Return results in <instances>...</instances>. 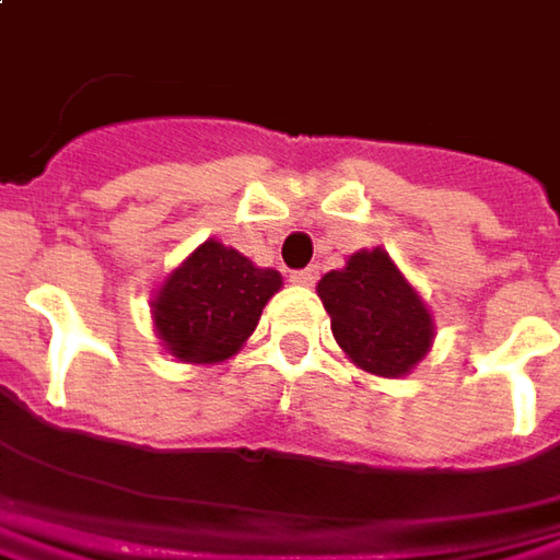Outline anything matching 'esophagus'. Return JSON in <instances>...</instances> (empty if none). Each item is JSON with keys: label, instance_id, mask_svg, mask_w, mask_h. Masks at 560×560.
<instances>
[{"label": "esophagus", "instance_id": "obj_1", "mask_svg": "<svg viewBox=\"0 0 560 560\" xmlns=\"http://www.w3.org/2000/svg\"><path fill=\"white\" fill-rule=\"evenodd\" d=\"M318 279V269H300V272H291V281L294 284H303V288H313Z\"/></svg>", "mask_w": 560, "mask_h": 560}]
</instances>
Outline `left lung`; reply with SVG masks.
Segmentation results:
<instances>
[{
  "label": "left lung",
  "instance_id": "obj_1",
  "mask_svg": "<svg viewBox=\"0 0 560 560\" xmlns=\"http://www.w3.org/2000/svg\"><path fill=\"white\" fill-rule=\"evenodd\" d=\"M331 335L350 362L381 377H402L428 357L434 318L387 250H359L316 284Z\"/></svg>",
  "mask_w": 560,
  "mask_h": 560
}]
</instances>
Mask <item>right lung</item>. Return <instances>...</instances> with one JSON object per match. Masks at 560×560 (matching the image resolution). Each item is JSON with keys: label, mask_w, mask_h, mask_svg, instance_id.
Masks as SVG:
<instances>
[{"label": "right lung", "mask_w": 560, "mask_h": 560, "mask_svg": "<svg viewBox=\"0 0 560 560\" xmlns=\"http://www.w3.org/2000/svg\"><path fill=\"white\" fill-rule=\"evenodd\" d=\"M279 288L276 269H260L235 247L210 238L154 291V331L176 359L213 365L242 350Z\"/></svg>", "instance_id": "right-lung-1"}]
</instances>
